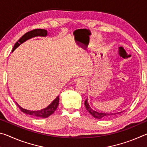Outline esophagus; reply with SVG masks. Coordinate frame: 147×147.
Segmentation results:
<instances>
[{"instance_id": "esophagus-1", "label": "esophagus", "mask_w": 147, "mask_h": 147, "mask_svg": "<svg viewBox=\"0 0 147 147\" xmlns=\"http://www.w3.org/2000/svg\"><path fill=\"white\" fill-rule=\"evenodd\" d=\"M76 83H84V80L82 79H80V80H76Z\"/></svg>"}]
</instances>
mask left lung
I'll return each instance as SVG.
<instances>
[{
  "label": "left lung",
  "instance_id": "obj_1",
  "mask_svg": "<svg viewBox=\"0 0 147 147\" xmlns=\"http://www.w3.org/2000/svg\"><path fill=\"white\" fill-rule=\"evenodd\" d=\"M84 104H85L86 109L89 111V113H90L92 116L96 118V119H106V118L110 117H112L113 115H117V114L122 113V111H121V112H118V113H106L98 112V111H96L93 110V109L91 108L90 106H89V104H88V99L86 100Z\"/></svg>",
  "mask_w": 147,
  "mask_h": 147
}]
</instances>
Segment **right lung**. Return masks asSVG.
Wrapping results in <instances>:
<instances>
[{"instance_id":"right-lung-1","label":"right lung","mask_w":147,"mask_h":147,"mask_svg":"<svg viewBox=\"0 0 147 147\" xmlns=\"http://www.w3.org/2000/svg\"><path fill=\"white\" fill-rule=\"evenodd\" d=\"M47 30L44 29H34L33 30H31L30 32H26L25 34H24L23 36L20 38L18 41H17L16 44L14 45V47L13 49H12V52L14 51L15 49H16L17 47H18L20 45L24 43V41L28 40L29 39H31L32 38H34V37L37 36H40V37H45L47 36ZM59 96H57V97L54 99V100L52 102V103L48 106L47 108L42 109L41 110L38 111H30L28 110V109H24L22 108V107L20 106L18 104H17V106L19 107V109H21V111H23V113L27 114V115H30L32 116L35 117H41V118H47L51 115L54 111H56L59 104Z\"/></svg>"}]
</instances>
